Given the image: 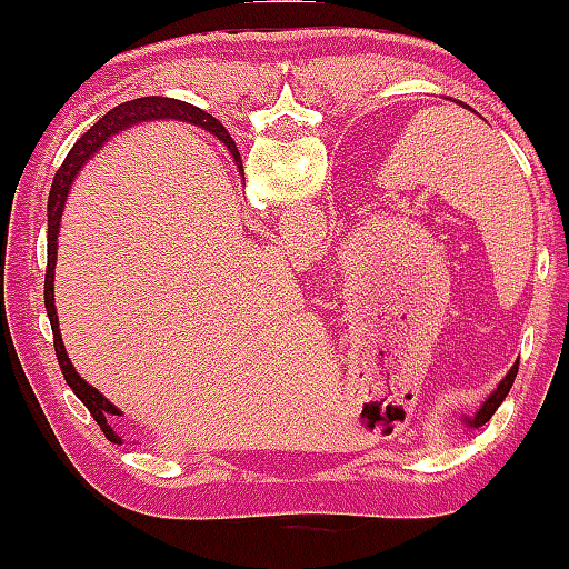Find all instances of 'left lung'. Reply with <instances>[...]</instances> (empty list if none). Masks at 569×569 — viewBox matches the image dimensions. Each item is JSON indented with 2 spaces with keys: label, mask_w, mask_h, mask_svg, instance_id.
I'll return each instance as SVG.
<instances>
[{
  "label": "left lung",
  "mask_w": 569,
  "mask_h": 569,
  "mask_svg": "<svg viewBox=\"0 0 569 569\" xmlns=\"http://www.w3.org/2000/svg\"><path fill=\"white\" fill-rule=\"evenodd\" d=\"M457 103H462V101H457ZM516 369H519V367H513L511 371H508V375H506V380H502V382L498 385V390H495V393L487 398V403H485V407H481L479 411H476V417H473V420H471V426H476V428H479V426H485V422L489 420V417H492L495 411H498V407H500V403H502V398L508 396V390H511V385H513V380H516Z\"/></svg>",
  "instance_id": "obj_1"
}]
</instances>
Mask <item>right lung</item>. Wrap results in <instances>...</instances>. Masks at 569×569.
I'll use <instances>...</instances> for the list:
<instances>
[{
    "label": "right lung",
    "instance_id": "add662e5",
    "mask_svg": "<svg viewBox=\"0 0 569 569\" xmlns=\"http://www.w3.org/2000/svg\"><path fill=\"white\" fill-rule=\"evenodd\" d=\"M162 117H171V120H187V122H194V126L206 128L208 133L217 136V139L224 143L227 149H230L232 158H234V166L243 171V160H240L238 147H234L232 136L227 133V128L221 126L217 117L200 112L198 107H192V103H187V101H176V98H162V96H147V98H136V101L120 103V107H114L112 112L103 114L101 120H98L96 126L88 130V133H82V139L71 147V152L67 154V160H63V166L58 168L53 187H50V200H48V276H44V310H48L50 329H53L58 367H61L63 380L69 382V388L74 390L77 398H80L84 407H88L90 415H93V420L101 426L103 436L114 443H120V436H117L112 428V417L117 415V409L107 401V398L98 393L93 385H88L80 375H77L74 367H71L69 356H67V348H63L61 329H58V316H56V302H53L58 224H61V213H63V206H67L69 187H71V181H74L77 171L82 168V162L88 160L93 152H98V147H101L103 141L112 139L114 133H120L122 128L136 126V122H143V120H162Z\"/></svg>",
    "mask_w": 569,
    "mask_h": 569
}]
</instances>
